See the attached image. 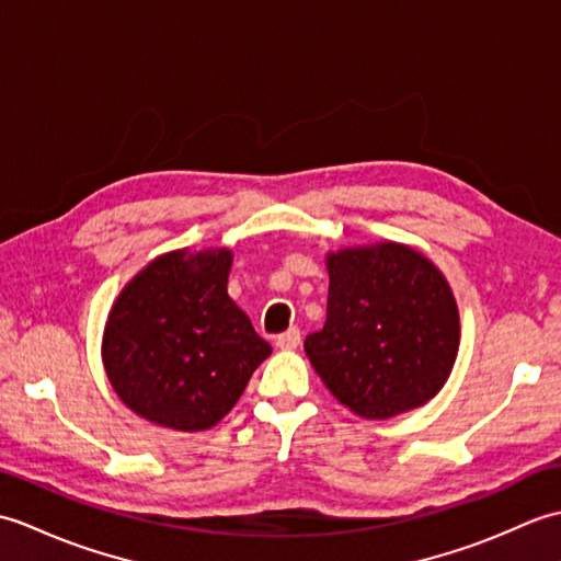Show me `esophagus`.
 <instances>
[{
	"label": "esophagus",
	"instance_id": "esophagus-1",
	"mask_svg": "<svg viewBox=\"0 0 561 561\" xmlns=\"http://www.w3.org/2000/svg\"><path fill=\"white\" fill-rule=\"evenodd\" d=\"M301 342V330L299 328H289L287 332H282L277 337V347L279 350H296Z\"/></svg>",
	"mask_w": 561,
	"mask_h": 561
}]
</instances>
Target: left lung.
<instances>
[{
    "instance_id": "obj_1",
    "label": "left lung",
    "mask_w": 561,
    "mask_h": 561,
    "mask_svg": "<svg viewBox=\"0 0 561 561\" xmlns=\"http://www.w3.org/2000/svg\"><path fill=\"white\" fill-rule=\"evenodd\" d=\"M328 318L304 350L344 408L388 420L444 388L460 342L458 306L432 260L402 243L328 253Z\"/></svg>"
}]
</instances>
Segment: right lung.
Returning <instances> with one entry per match:
<instances>
[{"label":"right lung","mask_w":561,"mask_h":561,"mask_svg":"<svg viewBox=\"0 0 561 561\" xmlns=\"http://www.w3.org/2000/svg\"><path fill=\"white\" fill-rule=\"evenodd\" d=\"M229 248L159 255L117 296L103 332L113 390L145 420L202 432L231 412L272 354L226 291Z\"/></svg>","instance_id":"right-lung-1"}]
</instances>
